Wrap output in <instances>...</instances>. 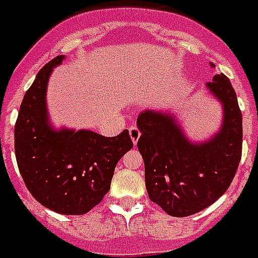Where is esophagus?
Here are the masks:
<instances>
[{
	"label": "esophagus",
	"instance_id": "1",
	"mask_svg": "<svg viewBox=\"0 0 258 258\" xmlns=\"http://www.w3.org/2000/svg\"><path fill=\"white\" fill-rule=\"evenodd\" d=\"M140 135H142V133H140V131H139L136 126H131V127H129V136L132 139L133 144L138 143V140L140 139Z\"/></svg>",
	"mask_w": 258,
	"mask_h": 258
}]
</instances>
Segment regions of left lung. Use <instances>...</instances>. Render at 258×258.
<instances>
[{"label":"left lung","instance_id":"8db88e82","mask_svg":"<svg viewBox=\"0 0 258 258\" xmlns=\"http://www.w3.org/2000/svg\"><path fill=\"white\" fill-rule=\"evenodd\" d=\"M207 89L224 111L220 131L208 140H189L173 114L165 111L146 109L138 118L147 193L172 217H187L217 202L242 157V112L231 82L215 75Z\"/></svg>","mask_w":258,"mask_h":258}]
</instances>
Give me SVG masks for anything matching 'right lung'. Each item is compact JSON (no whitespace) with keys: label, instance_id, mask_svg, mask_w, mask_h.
<instances>
[{"label":"right lung","instance_id":"add662e5","mask_svg":"<svg viewBox=\"0 0 258 258\" xmlns=\"http://www.w3.org/2000/svg\"><path fill=\"white\" fill-rule=\"evenodd\" d=\"M63 55L41 68L23 97L15 125V155L25 184L44 207L82 215L108 193L120 157L133 147L127 131L105 138L91 131H56L47 111V85Z\"/></svg>","mask_w":258,"mask_h":258}]
</instances>
